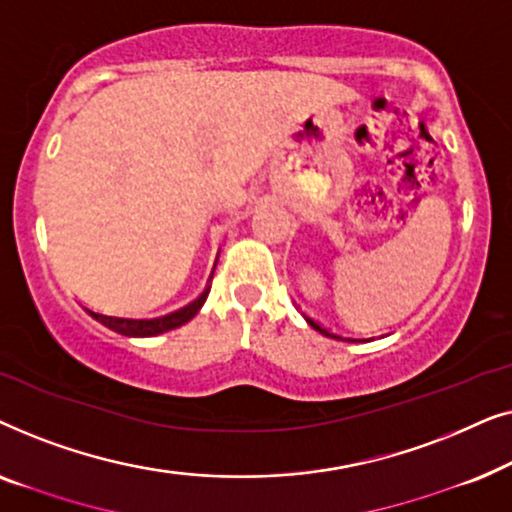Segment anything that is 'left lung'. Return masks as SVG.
Listing matches in <instances>:
<instances>
[{
    "instance_id": "obj_1",
    "label": "left lung",
    "mask_w": 512,
    "mask_h": 512,
    "mask_svg": "<svg viewBox=\"0 0 512 512\" xmlns=\"http://www.w3.org/2000/svg\"><path fill=\"white\" fill-rule=\"evenodd\" d=\"M307 319V324H310L312 328H317V331L321 333V335H326V338H338V340H345V338H340V335H335V333H331V331H328V328L326 326H321L319 324V321H314L312 317H305Z\"/></svg>"
}]
</instances>
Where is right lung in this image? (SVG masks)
Segmentation results:
<instances>
[{
    "mask_svg": "<svg viewBox=\"0 0 512 512\" xmlns=\"http://www.w3.org/2000/svg\"><path fill=\"white\" fill-rule=\"evenodd\" d=\"M214 275V272H212ZM209 293V286L202 291V296L186 307H181L177 312L165 314V317H153V319H137V317H114V314H102V312H90L93 317L104 324L111 331L128 335V338H151V335H160L172 331V328L184 326L186 321H191L202 305H205Z\"/></svg>",
    "mask_w": 512,
    "mask_h": 512,
    "instance_id": "obj_1",
    "label": "right lung"
}]
</instances>
